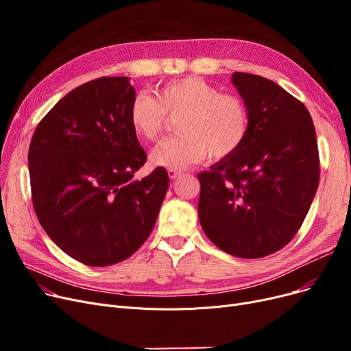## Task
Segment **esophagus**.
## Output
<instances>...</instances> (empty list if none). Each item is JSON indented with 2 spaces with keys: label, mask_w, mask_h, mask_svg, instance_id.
<instances>
[{
  "label": "esophagus",
  "mask_w": 351,
  "mask_h": 351,
  "mask_svg": "<svg viewBox=\"0 0 351 351\" xmlns=\"http://www.w3.org/2000/svg\"><path fill=\"white\" fill-rule=\"evenodd\" d=\"M168 173H169V178H171L172 180L178 179V178L182 175V172H180V171H176V169H169Z\"/></svg>",
  "instance_id": "obj_1"
}]
</instances>
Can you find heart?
Returning <instances> with one entry per match:
<instances>
[{
	"instance_id": "1",
	"label": "heart",
	"mask_w": 351,
	"mask_h": 351,
	"mask_svg": "<svg viewBox=\"0 0 351 351\" xmlns=\"http://www.w3.org/2000/svg\"><path fill=\"white\" fill-rule=\"evenodd\" d=\"M178 119L182 134L163 142L151 155L155 166L185 169L208 154L222 160L241 149L249 132V112L241 97L222 92L196 77L165 82L156 98L141 92L129 108V122L143 141L156 142Z\"/></svg>"
}]
</instances>
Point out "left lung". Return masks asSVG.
Returning a JSON list of instances; mask_svg holds the SVG:
<instances>
[{
  "mask_svg": "<svg viewBox=\"0 0 351 351\" xmlns=\"http://www.w3.org/2000/svg\"><path fill=\"white\" fill-rule=\"evenodd\" d=\"M249 112L247 136L233 156L200 172L199 220L219 249L259 259L300 229L319 188L316 129L307 108L276 82L233 72Z\"/></svg>",
  "mask_w": 351,
  "mask_h": 351,
  "instance_id": "1",
  "label": "left lung"
}]
</instances>
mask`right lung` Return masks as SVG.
Masks as SVG:
<instances>
[{
    "label": "right lung",
    "mask_w": 351,
    "mask_h": 351,
    "mask_svg": "<svg viewBox=\"0 0 351 351\" xmlns=\"http://www.w3.org/2000/svg\"><path fill=\"white\" fill-rule=\"evenodd\" d=\"M135 89L102 77L71 90L36 126L28 151L34 210L72 259L102 267L149 237L169 188L165 168L131 180L146 154L129 122Z\"/></svg>",
    "instance_id": "obj_1"
}]
</instances>
